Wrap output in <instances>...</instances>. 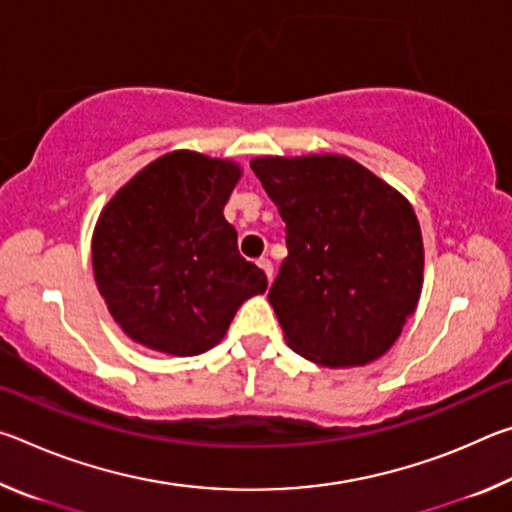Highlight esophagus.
Segmentation results:
<instances>
[{"instance_id": "1", "label": "esophagus", "mask_w": 512, "mask_h": 512, "mask_svg": "<svg viewBox=\"0 0 512 512\" xmlns=\"http://www.w3.org/2000/svg\"><path fill=\"white\" fill-rule=\"evenodd\" d=\"M257 266H259V268H262V271H264V275H266V280H268V282H271V277H273V264H271V262H268V259H266V257H262V259H257Z\"/></svg>"}]
</instances>
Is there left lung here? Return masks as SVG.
Returning <instances> with one entry per match:
<instances>
[{"label":"left lung","mask_w":512,"mask_h":512,"mask_svg":"<svg viewBox=\"0 0 512 512\" xmlns=\"http://www.w3.org/2000/svg\"><path fill=\"white\" fill-rule=\"evenodd\" d=\"M250 167L287 223L289 257L268 291L284 341L327 368L384 357L422 291L411 203L348 155H264Z\"/></svg>","instance_id":"left-lung-1"}]
</instances>
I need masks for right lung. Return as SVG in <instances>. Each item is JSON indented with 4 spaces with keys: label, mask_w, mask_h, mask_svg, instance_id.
<instances>
[{
    "label": "right lung",
    "mask_w": 512,
    "mask_h": 512,
    "mask_svg": "<svg viewBox=\"0 0 512 512\" xmlns=\"http://www.w3.org/2000/svg\"><path fill=\"white\" fill-rule=\"evenodd\" d=\"M235 160L171 151L117 189L92 232V268L110 316L144 348L194 357L228 332L266 275L237 250L223 207Z\"/></svg>",
    "instance_id": "obj_1"
}]
</instances>
